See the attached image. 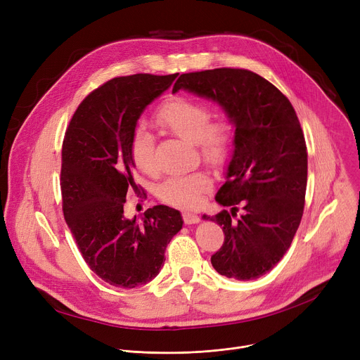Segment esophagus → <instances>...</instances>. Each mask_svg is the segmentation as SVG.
<instances>
[{
  "mask_svg": "<svg viewBox=\"0 0 360 360\" xmlns=\"http://www.w3.org/2000/svg\"><path fill=\"white\" fill-rule=\"evenodd\" d=\"M182 217H184V222H185L186 225L199 224V221H200V218H199L198 215L192 214V212H184V214H182Z\"/></svg>",
  "mask_w": 360,
  "mask_h": 360,
  "instance_id": "esophagus-1",
  "label": "esophagus"
}]
</instances>
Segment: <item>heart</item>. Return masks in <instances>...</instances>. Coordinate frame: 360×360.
<instances>
[{"label": "heart", "mask_w": 360, "mask_h": 360, "mask_svg": "<svg viewBox=\"0 0 360 360\" xmlns=\"http://www.w3.org/2000/svg\"><path fill=\"white\" fill-rule=\"evenodd\" d=\"M155 122L175 136L196 145L207 162L212 165L225 162L231 143V127L222 118L212 121V108L207 102L185 96L171 98L157 111ZM129 155L141 172H155L153 136L143 127H136L132 132ZM211 185V178L207 174L193 172L168 178L158 186L157 195L161 200L174 207L195 208Z\"/></svg>", "instance_id": "obj_1"}]
</instances>
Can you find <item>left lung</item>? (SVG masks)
Masks as SVG:
<instances>
[{
  "mask_svg": "<svg viewBox=\"0 0 360 360\" xmlns=\"http://www.w3.org/2000/svg\"><path fill=\"white\" fill-rule=\"evenodd\" d=\"M179 89L217 102L235 128L226 182L215 195L231 210L202 217L225 233L212 266L226 278L258 279L283 258L303 214L307 152L296 112L275 85L248 70L182 74L172 94ZM238 204L244 212L233 220Z\"/></svg>",
  "mask_w": 360,
  "mask_h": 360,
  "instance_id": "1",
  "label": "left lung"
}]
</instances>
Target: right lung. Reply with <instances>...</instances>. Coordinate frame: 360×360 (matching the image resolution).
<instances>
[{
	"label": "right lung",
	"mask_w": 360,
	"mask_h": 360,
	"mask_svg": "<svg viewBox=\"0 0 360 360\" xmlns=\"http://www.w3.org/2000/svg\"><path fill=\"white\" fill-rule=\"evenodd\" d=\"M178 74L114 78L79 104L63 143L61 189L68 228L86 265L102 281L136 288L155 278L165 249L182 229L181 212L157 205L141 222L124 217L127 193L138 186L129 142L145 108Z\"/></svg>",
	"instance_id": "add662e5"
}]
</instances>
